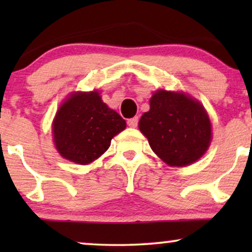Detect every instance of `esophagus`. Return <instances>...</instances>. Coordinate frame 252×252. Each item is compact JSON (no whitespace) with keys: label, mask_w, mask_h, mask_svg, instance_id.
<instances>
[{"label":"esophagus","mask_w":252,"mask_h":252,"mask_svg":"<svg viewBox=\"0 0 252 252\" xmlns=\"http://www.w3.org/2000/svg\"><path fill=\"white\" fill-rule=\"evenodd\" d=\"M137 123H139V117H133V118L128 119V122H127V125L129 127H133V128H135L137 126Z\"/></svg>","instance_id":"34e87169"}]
</instances>
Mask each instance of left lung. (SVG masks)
<instances>
[{"label": "left lung", "mask_w": 252, "mask_h": 252, "mask_svg": "<svg viewBox=\"0 0 252 252\" xmlns=\"http://www.w3.org/2000/svg\"><path fill=\"white\" fill-rule=\"evenodd\" d=\"M139 128L151 149L170 166H187L209 149L211 123L204 106L184 93L157 91Z\"/></svg>", "instance_id": "obj_1"}]
</instances>
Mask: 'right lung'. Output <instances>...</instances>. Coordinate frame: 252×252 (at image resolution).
<instances>
[{"label":"right lung","mask_w":252,"mask_h":252,"mask_svg":"<svg viewBox=\"0 0 252 252\" xmlns=\"http://www.w3.org/2000/svg\"><path fill=\"white\" fill-rule=\"evenodd\" d=\"M125 127V120L102 101L97 91L72 93L54 118L55 147L65 159L91 164Z\"/></svg>","instance_id":"right-lung-1"}]
</instances>
